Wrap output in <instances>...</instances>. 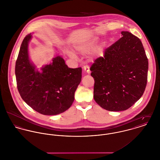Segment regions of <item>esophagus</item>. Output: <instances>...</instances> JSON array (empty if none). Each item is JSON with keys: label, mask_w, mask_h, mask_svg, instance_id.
<instances>
[{"label": "esophagus", "mask_w": 160, "mask_h": 160, "mask_svg": "<svg viewBox=\"0 0 160 160\" xmlns=\"http://www.w3.org/2000/svg\"><path fill=\"white\" fill-rule=\"evenodd\" d=\"M83 70H84V71L85 72V73H88V74H89L90 72H91L90 70H89V68L88 66H84V67H83Z\"/></svg>", "instance_id": "1"}]
</instances>
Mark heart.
<instances>
[{"mask_svg": "<svg viewBox=\"0 0 160 160\" xmlns=\"http://www.w3.org/2000/svg\"><path fill=\"white\" fill-rule=\"evenodd\" d=\"M98 42V38L97 37H91L78 41L74 45L75 50L82 54H88L92 52V55L94 56H101L104 51V45H100L96 47V44ZM69 55L75 58V54L70 52Z\"/></svg>", "mask_w": 160, "mask_h": 160, "instance_id": "b5f03b06", "label": "heart"}]
</instances>
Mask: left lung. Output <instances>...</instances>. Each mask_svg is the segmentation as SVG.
I'll return each mask as SVG.
<instances>
[{
    "mask_svg": "<svg viewBox=\"0 0 160 160\" xmlns=\"http://www.w3.org/2000/svg\"><path fill=\"white\" fill-rule=\"evenodd\" d=\"M106 49L90 68L94 79V99L108 111L126 110L142 96L148 62L140 39L128 31Z\"/></svg>",
    "mask_w": 160,
    "mask_h": 160,
    "instance_id": "obj_1",
    "label": "left lung"
}]
</instances>
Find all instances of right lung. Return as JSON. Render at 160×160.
<instances>
[{
  "mask_svg": "<svg viewBox=\"0 0 160 160\" xmlns=\"http://www.w3.org/2000/svg\"><path fill=\"white\" fill-rule=\"evenodd\" d=\"M32 38L30 34L24 38L16 62L18 91L23 101L36 112L45 115L61 113L69 108L74 101L82 69L68 68L64 59L57 55L38 71L29 53Z\"/></svg>",
  "mask_w": 160,
  "mask_h": 160,
  "instance_id": "right-lung-1",
  "label": "right lung"
}]
</instances>
